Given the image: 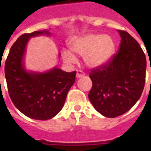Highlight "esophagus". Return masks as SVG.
Wrapping results in <instances>:
<instances>
[{
	"label": "esophagus",
	"mask_w": 151,
	"mask_h": 151,
	"mask_svg": "<svg viewBox=\"0 0 151 151\" xmlns=\"http://www.w3.org/2000/svg\"><path fill=\"white\" fill-rule=\"evenodd\" d=\"M85 73L82 72L81 70H78L77 71V74H76V77L77 78H83V77H85Z\"/></svg>",
	"instance_id": "34e87169"
}]
</instances>
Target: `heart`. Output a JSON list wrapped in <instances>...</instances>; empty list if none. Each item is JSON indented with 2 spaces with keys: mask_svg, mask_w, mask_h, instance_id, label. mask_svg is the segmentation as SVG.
<instances>
[{
  "mask_svg": "<svg viewBox=\"0 0 151 151\" xmlns=\"http://www.w3.org/2000/svg\"><path fill=\"white\" fill-rule=\"evenodd\" d=\"M70 48L71 52L67 49L62 52V57L65 63H76L77 58L74 53L84 57L85 64L88 67L97 68L104 66L111 59L114 54L115 44L110 36L89 34L71 39Z\"/></svg>",
  "mask_w": 151,
  "mask_h": 151,
  "instance_id": "obj_1",
  "label": "heart"
}]
</instances>
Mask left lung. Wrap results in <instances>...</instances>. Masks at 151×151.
Instances as JSON below:
<instances>
[{"label": "left lung", "mask_w": 151, "mask_h": 151, "mask_svg": "<svg viewBox=\"0 0 151 151\" xmlns=\"http://www.w3.org/2000/svg\"><path fill=\"white\" fill-rule=\"evenodd\" d=\"M117 31L121 36L119 51L89 74L90 102L99 114L110 118L124 114L140 98L147 68L146 55L138 42L128 32Z\"/></svg>", "instance_id": "1"}]
</instances>
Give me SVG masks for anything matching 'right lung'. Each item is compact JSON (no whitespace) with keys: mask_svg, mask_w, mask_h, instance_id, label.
<instances>
[{"mask_svg":"<svg viewBox=\"0 0 151 151\" xmlns=\"http://www.w3.org/2000/svg\"><path fill=\"white\" fill-rule=\"evenodd\" d=\"M43 34L50 35V32L44 29L21 35L12 46L4 65L8 94L13 104L27 117L42 121L51 119L62 110L76 76V71L67 73L57 66L44 73L25 69L27 42L30 37Z\"/></svg>","mask_w":151,"mask_h":151,"instance_id":"add662e5","label":"right lung"}]
</instances>
